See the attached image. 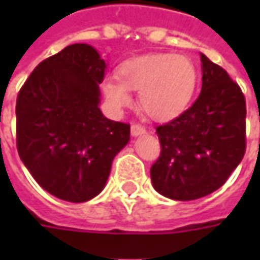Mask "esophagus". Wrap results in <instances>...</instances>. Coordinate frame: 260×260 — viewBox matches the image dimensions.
<instances>
[{
  "instance_id": "obj_1",
  "label": "esophagus",
  "mask_w": 260,
  "mask_h": 260,
  "mask_svg": "<svg viewBox=\"0 0 260 260\" xmlns=\"http://www.w3.org/2000/svg\"><path fill=\"white\" fill-rule=\"evenodd\" d=\"M146 133V128L142 124H139V123H135V124H132V135L133 136H142Z\"/></svg>"
}]
</instances>
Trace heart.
I'll return each instance as SVG.
<instances>
[{
  "label": "heart",
  "instance_id": "heart-1",
  "mask_svg": "<svg viewBox=\"0 0 260 260\" xmlns=\"http://www.w3.org/2000/svg\"><path fill=\"white\" fill-rule=\"evenodd\" d=\"M118 79L103 84L107 100L117 108L132 103L130 91L140 98V107L155 120H171L189 105L194 96L198 72L194 62L182 55L156 53L125 62Z\"/></svg>",
  "mask_w": 260,
  "mask_h": 260
}]
</instances>
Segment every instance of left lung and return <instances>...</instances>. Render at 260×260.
I'll return each mask as SVG.
<instances>
[{"instance_id":"1","label":"left lung","mask_w":260,"mask_h":260,"mask_svg":"<svg viewBox=\"0 0 260 260\" xmlns=\"http://www.w3.org/2000/svg\"><path fill=\"white\" fill-rule=\"evenodd\" d=\"M203 88L195 103L156 127L160 155L150 168L155 189L191 201L214 192L246 152V100L240 86L205 55Z\"/></svg>"}]
</instances>
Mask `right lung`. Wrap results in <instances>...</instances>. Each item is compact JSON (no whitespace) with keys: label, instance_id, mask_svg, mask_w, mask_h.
<instances>
[{"label":"right lung","instance_id":"right-lung-1","mask_svg":"<svg viewBox=\"0 0 260 260\" xmlns=\"http://www.w3.org/2000/svg\"><path fill=\"white\" fill-rule=\"evenodd\" d=\"M107 65L94 47L66 46L36 66L17 104V150L49 194L69 203L98 195L114 156L130 140V124L98 108Z\"/></svg>","mask_w":260,"mask_h":260}]
</instances>
